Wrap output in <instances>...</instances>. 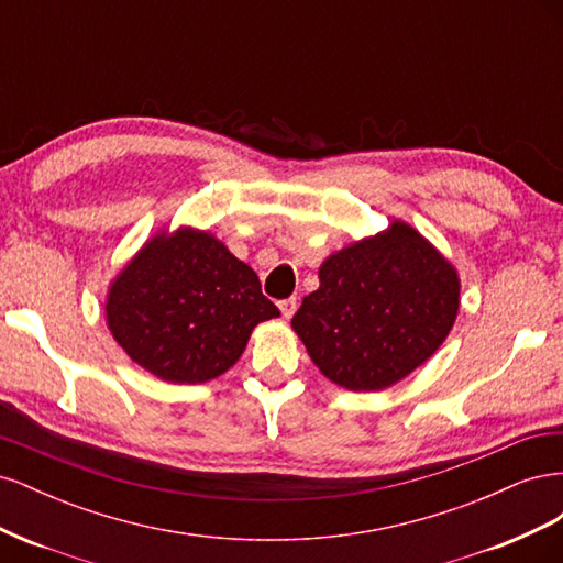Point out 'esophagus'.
<instances>
[{
	"mask_svg": "<svg viewBox=\"0 0 563 563\" xmlns=\"http://www.w3.org/2000/svg\"><path fill=\"white\" fill-rule=\"evenodd\" d=\"M296 308H298V300L296 298H286V300H279V310L286 319H291L296 314Z\"/></svg>",
	"mask_w": 563,
	"mask_h": 563,
	"instance_id": "34e87169",
	"label": "esophagus"
}]
</instances>
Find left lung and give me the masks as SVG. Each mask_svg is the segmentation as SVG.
<instances>
[{
	"label": "left lung",
	"mask_w": 563,
	"mask_h": 563,
	"mask_svg": "<svg viewBox=\"0 0 563 563\" xmlns=\"http://www.w3.org/2000/svg\"><path fill=\"white\" fill-rule=\"evenodd\" d=\"M457 298L455 267L395 220L323 261L319 288L305 296L291 327L329 380L376 391L439 350L457 317Z\"/></svg>",
	"instance_id": "8db88e82"
}]
</instances>
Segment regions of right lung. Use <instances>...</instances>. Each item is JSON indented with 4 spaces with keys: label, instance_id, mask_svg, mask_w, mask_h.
Here are the masks:
<instances>
[{
    "label": "right lung",
    "instance_id": "add662e5",
    "mask_svg": "<svg viewBox=\"0 0 563 563\" xmlns=\"http://www.w3.org/2000/svg\"><path fill=\"white\" fill-rule=\"evenodd\" d=\"M110 333L166 383H207L240 360L251 331L279 317L255 272L213 234H157L119 272L106 302Z\"/></svg>",
    "mask_w": 563,
    "mask_h": 563
}]
</instances>
